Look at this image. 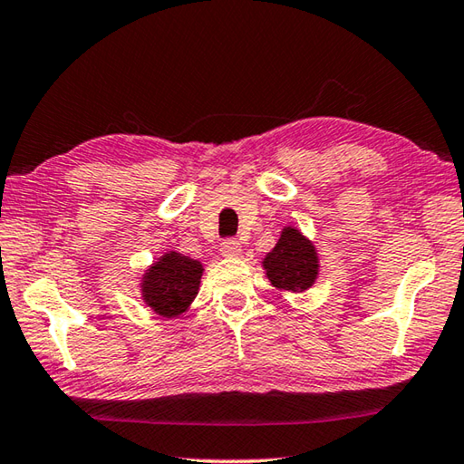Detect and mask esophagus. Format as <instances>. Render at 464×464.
Segmentation results:
<instances>
[{"mask_svg": "<svg viewBox=\"0 0 464 464\" xmlns=\"http://www.w3.org/2000/svg\"><path fill=\"white\" fill-rule=\"evenodd\" d=\"M220 252H222V256H226V258H236L242 252V244L236 238H228V240L222 242Z\"/></svg>", "mask_w": 464, "mask_h": 464, "instance_id": "obj_1", "label": "esophagus"}]
</instances>
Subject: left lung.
<instances>
[{"instance_id":"obj_1","label":"left lung","mask_w":464,"mask_h":464,"mask_svg":"<svg viewBox=\"0 0 464 464\" xmlns=\"http://www.w3.org/2000/svg\"><path fill=\"white\" fill-rule=\"evenodd\" d=\"M265 275L276 291H309L319 276V255L295 226H285L275 248L262 258Z\"/></svg>"}]
</instances>
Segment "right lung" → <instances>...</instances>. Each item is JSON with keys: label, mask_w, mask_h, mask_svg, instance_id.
Listing matches in <instances>:
<instances>
[{"label": "right lung", "mask_w": 464, "mask_h": 464, "mask_svg": "<svg viewBox=\"0 0 464 464\" xmlns=\"http://www.w3.org/2000/svg\"><path fill=\"white\" fill-rule=\"evenodd\" d=\"M204 265L199 260L169 250L145 270L141 278V299L153 313L176 319L189 309L199 291Z\"/></svg>", "instance_id": "obj_1"}]
</instances>
